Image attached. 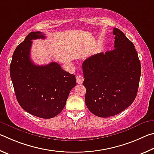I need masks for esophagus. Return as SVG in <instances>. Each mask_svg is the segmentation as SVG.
<instances>
[{
	"instance_id": "1",
	"label": "esophagus",
	"mask_w": 154,
	"mask_h": 154,
	"mask_svg": "<svg viewBox=\"0 0 154 154\" xmlns=\"http://www.w3.org/2000/svg\"><path fill=\"white\" fill-rule=\"evenodd\" d=\"M83 81H84V78H83L82 75H78L76 76V82L78 84H82Z\"/></svg>"
}]
</instances>
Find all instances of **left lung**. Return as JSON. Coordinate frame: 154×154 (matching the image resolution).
<instances>
[{
	"mask_svg": "<svg viewBox=\"0 0 154 154\" xmlns=\"http://www.w3.org/2000/svg\"><path fill=\"white\" fill-rule=\"evenodd\" d=\"M114 49L90 57L82 63L85 103L97 116L120 114L133 103L138 91L141 63L134 45L114 28Z\"/></svg>",
	"mask_w": 154,
	"mask_h": 154,
	"instance_id": "1",
	"label": "left lung"
}]
</instances>
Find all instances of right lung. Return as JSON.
<instances>
[{"mask_svg": "<svg viewBox=\"0 0 154 154\" xmlns=\"http://www.w3.org/2000/svg\"><path fill=\"white\" fill-rule=\"evenodd\" d=\"M39 38H45L41 32H32L17 46L10 64V75L20 106L29 114L48 119L63 110L76 80L56 62L34 64L30 59L32 40Z\"/></svg>", "mask_w": 154, "mask_h": 154, "instance_id": "right-lung-1", "label": "right lung"}]
</instances>
